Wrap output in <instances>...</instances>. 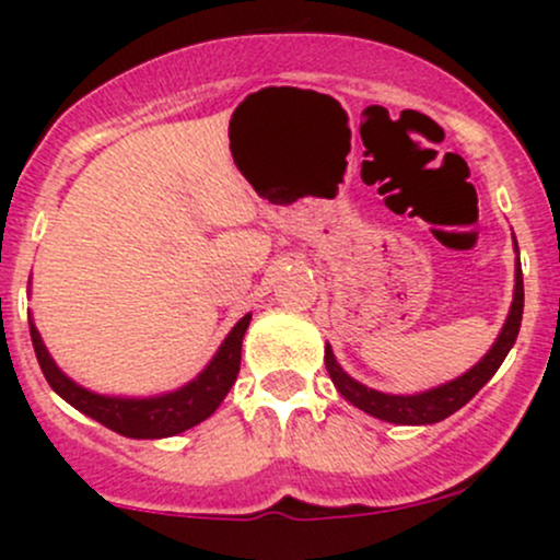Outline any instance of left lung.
<instances>
[{"instance_id":"1","label":"left lung","mask_w":560,"mask_h":560,"mask_svg":"<svg viewBox=\"0 0 560 560\" xmlns=\"http://www.w3.org/2000/svg\"><path fill=\"white\" fill-rule=\"evenodd\" d=\"M513 247H516L518 253L516 236H513ZM522 313H524V279H522V262H516V287H513L511 313H508L503 331L498 334V339H494L490 352H487L474 369H468L464 376L453 378V382L447 384H440V387L434 389L419 392V395H387V392L365 387V384L355 382L350 374H345L342 365H339L337 358H334L329 345H326V355H324L326 371H329L334 387L339 389V395H342L347 402L355 405V408H361L369 416H374V419L402 423V427L436 423L447 419V416H453L455 410L464 408V405L494 376V371L500 369V363L505 361V355L511 352L513 342H516L518 329H522Z\"/></svg>"}]
</instances>
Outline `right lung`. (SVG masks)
Wrapping results in <instances>:
<instances>
[{
	"instance_id": "right-lung-1",
	"label": "right lung",
	"mask_w": 560,
	"mask_h": 560,
	"mask_svg": "<svg viewBox=\"0 0 560 560\" xmlns=\"http://www.w3.org/2000/svg\"><path fill=\"white\" fill-rule=\"evenodd\" d=\"M249 320H253V313L236 320V326L223 339V345L218 347L213 361L205 365L202 374L191 378L184 387L155 397H110L81 387V384H75L73 378H68L57 369L52 355H49L47 347L42 342V334H38L34 320H28V326L36 361L42 365L49 387L62 400L73 405L81 413H86L89 419L100 421L102 427L131 436V440H163V436L182 434L215 413V408L229 395V389L234 387L236 374H240L242 339Z\"/></svg>"
}]
</instances>
